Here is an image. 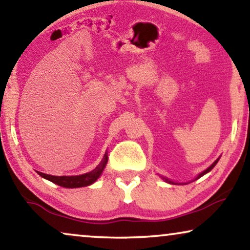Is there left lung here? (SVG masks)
Returning a JSON list of instances; mask_svg holds the SVG:
<instances>
[{
  "label": "left lung",
  "instance_id": "1",
  "mask_svg": "<svg viewBox=\"0 0 250 250\" xmlns=\"http://www.w3.org/2000/svg\"><path fill=\"white\" fill-rule=\"evenodd\" d=\"M217 162H218V159H216V160H215V162H214L213 164H211V165H210L209 167H208V168H207L206 170H204V172H203V173H200V174H199V175H198V177H197V179H199V177H201V176H204V175H205V174H206V173H208V172H210V170H211V169H213V168H214V167H215V165H216V164H217ZM163 179H164V180H165V181H166V182H168V183H173V182H170V181H169L168 179H166V177H163Z\"/></svg>",
  "mask_w": 250,
  "mask_h": 250
}]
</instances>
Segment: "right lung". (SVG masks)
<instances>
[{"instance_id": "obj_1", "label": "right lung", "mask_w": 250, "mask_h": 250, "mask_svg": "<svg viewBox=\"0 0 250 250\" xmlns=\"http://www.w3.org/2000/svg\"><path fill=\"white\" fill-rule=\"evenodd\" d=\"M108 162V156L104 155L102 162L95 167L93 170L88 172L83 175H77V176H53L49 175V174H44L42 172H37L39 175H41L44 179L51 181L54 184L63 187V188H81V187H87L90 184L94 183L98 180V177L101 175L102 170L105 167V164Z\"/></svg>"}]
</instances>
